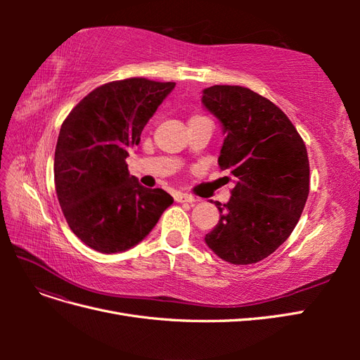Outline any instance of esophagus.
I'll return each instance as SVG.
<instances>
[{
  "mask_svg": "<svg viewBox=\"0 0 360 360\" xmlns=\"http://www.w3.org/2000/svg\"><path fill=\"white\" fill-rule=\"evenodd\" d=\"M176 201H177V202H189V204H195V202H197L198 200L195 198V197H192V195H189V193H177V195H176Z\"/></svg>",
  "mask_w": 360,
  "mask_h": 360,
  "instance_id": "34e87169",
  "label": "esophagus"
}]
</instances>
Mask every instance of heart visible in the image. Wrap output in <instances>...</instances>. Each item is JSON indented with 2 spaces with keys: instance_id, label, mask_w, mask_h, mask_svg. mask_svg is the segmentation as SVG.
<instances>
[{
  "instance_id": "obj_1",
  "label": "heart",
  "mask_w": 360,
  "mask_h": 360,
  "mask_svg": "<svg viewBox=\"0 0 360 360\" xmlns=\"http://www.w3.org/2000/svg\"><path fill=\"white\" fill-rule=\"evenodd\" d=\"M197 118H202V115H193L191 120H197Z\"/></svg>"
}]
</instances>
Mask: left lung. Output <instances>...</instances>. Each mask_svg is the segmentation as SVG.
<instances>
[{
	"mask_svg": "<svg viewBox=\"0 0 360 360\" xmlns=\"http://www.w3.org/2000/svg\"><path fill=\"white\" fill-rule=\"evenodd\" d=\"M202 103L222 123L217 162L236 183L219 222L205 234L213 252L231 264H254L284 243L309 193L308 151L296 127L266 97L240 85H213Z\"/></svg>",
	"mask_w": 360,
	"mask_h": 360,
	"instance_id": "obj_1",
	"label": "left lung"
}]
</instances>
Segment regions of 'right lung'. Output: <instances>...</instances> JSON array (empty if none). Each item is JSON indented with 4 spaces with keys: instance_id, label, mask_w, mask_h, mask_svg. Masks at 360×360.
Wrapping results in <instances>:
<instances>
[{
    "instance_id": "obj_1",
    "label": "right lung",
    "mask_w": 360,
    "mask_h": 360,
    "mask_svg": "<svg viewBox=\"0 0 360 360\" xmlns=\"http://www.w3.org/2000/svg\"><path fill=\"white\" fill-rule=\"evenodd\" d=\"M176 82L129 78L97 86L64 120L53 159L58 202L75 236L102 254L123 252L174 202L130 176L126 158Z\"/></svg>"
}]
</instances>
